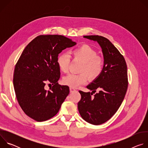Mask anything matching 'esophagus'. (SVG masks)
<instances>
[{
	"label": "esophagus",
	"mask_w": 148,
	"mask_h": 148,
	"mask_svg": "<svg viewBox=\"0 0 148 148\" xmlns=\"http://www.w3.org/2000/svg\"><path fill=\"white\" fill-rule=\"evenodd\" d=\"M70 92H73L75 91V90L74 88L70 87Z\"/></svg>",
	"instance_id": "34e87169"
}]
</instances>
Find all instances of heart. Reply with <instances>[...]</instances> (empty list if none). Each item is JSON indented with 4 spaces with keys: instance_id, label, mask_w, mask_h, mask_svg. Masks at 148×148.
I'll list each match as a JSON object with an SVG mask.
<instances>
[{
    "instance_id": "1",
    "label": "heart",
    "mask_w": 148,
    "mask_h": 148,
    "mask_svg": "<svg viewBox=\"0 0 148 148\" xmlns=\"http://www.w3.org/2000/svg\"><path fill=\"white\" fill-rule=\"evenodd\" d=\"M62 53L57 58V64L61 71L67 73L71 61V56L82 61L80 68V74L70 73L64 77L62 82L71 87H77L86 84L87 75L91 79L98 78L102 73L103 69V60L97 56L96 51L88 45H82L72 50L70 52Z\"/></svg>"
}]
</instances>
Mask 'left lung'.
I'll use <instances>...</instances> for the list:
<instances>
[{
  "label": "left lung",
  "mask_w": 148,
  "mask_h": 148,
  "mask_svg": "<svg viewBox=\"0 0 148 148\" xmlns=\"http://www.w3.org/2000/svg\"><path fill=\"white\" fill-rule=\"evenodd\" d=\"M84 37L97 41L104 63L101 75L87 86L92 92L79 91L81 98L78 109L83 119L98 125L108 121L121 106L128 89L127 66L123 56L107 38L97 35Z\"/></svg>",
  "instance_id": "left-lung-1"
}]
</instances>
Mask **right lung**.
I'll return each mask as SVG.
<instances>
[{
  "instance_id": "obj_1",
  "label": "right lung",
  "mask_w": 148,
  "mask_h": 148,
  "mask_svg": "<svg viewBox=\"0 0 148 148\" xmlns=\"http://www.w3.org/2000/svg\"><path fill=\"white\" fill-rule=\"evenodd\" d=\"M76 44L61 35H40L23 51L15 66L13 86L18 104L30 118L42 122L58 113L70 90L58 83L57 58L63 50ZM46 83L53 86L48 91L44 89Z\"/></svg>"
}]
</instances>
